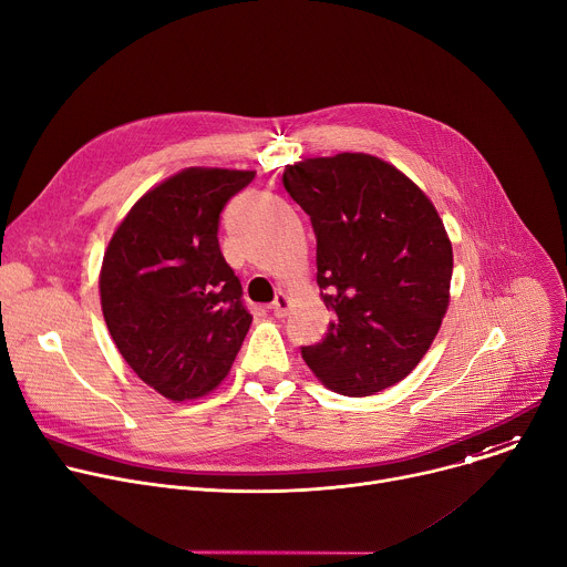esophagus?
<instances>
[{
	"mask_svg": "<svg viewBox=\"0 0 567 567\" xmlns=\"http://www.w3.org/2000/svg\"><path fill=\"white\" fill-rule=\"evenodd\" d=\"M289 307H291V298H289V293L280 291V293L276 296V300L271 302V312H274L278 319H285V317L289 315Z\"/></svg>",
	"mask_w": 567,
	"mask_h": 567,
	"instance_id": "34e87169",
	"label": "esophagus"
}]
</instances>
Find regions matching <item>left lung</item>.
I'll return each mask as SVG.
<instances>
[{
    "label": "left lung",
    "mask_w": 567,
    "mask_h": 567,
    "mask_svg": "<svg viewBox=\"0 0 567 567\" xmlns=\"http://www.w3.org/2000/svg\"><path fill=\"white\" fill-rule=\"evenodd\" d=\"M317 233V282L334 312L302 359L323 386L364 398L406 378L450 305L452 241L430 196L371 153L305 158L282 174Z\"/></svg>",
    "instance_id": "left-lung-1"
}]
</instances>
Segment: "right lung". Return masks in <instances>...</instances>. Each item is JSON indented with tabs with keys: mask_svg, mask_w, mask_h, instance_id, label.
<instances>
[{
	"mask_svg": "<svg viewBox=\"0 0 567 567\" xmlns=\"http://www.w3.org/2000/svg\"><path fill=\"white\" fill-rule=\"evenodd\" d=\"M255 172L187 167L144 192L115 228L99 271L101 312L133 373L174 402L215 391L252 317L217 230Z\"/></svg>",
	"mask_w": 567,
	"mask_h": 567,
	"instance_id": "1",
	"label": "right lung"
}]
</instances>
